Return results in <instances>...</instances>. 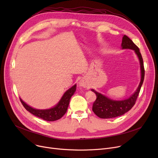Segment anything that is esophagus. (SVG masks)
Segmentation results:
<instances>
[{"label": "esophagus", "instance_id": "esophagus-1", "mask_svg": "<svg viewBox=\"0 0 158 158\" xmlns=\"http://www.w3.org/2000/svg\"><path fill=\"white\" fill-rule=\"evenodd\" d=\"M79 86H81V87H86V82L85 81V80H81L79 82Z\"/></svg>", "mask_w": 158, "mask_h": 158}]
</instances>
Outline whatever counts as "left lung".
<instances>
[{
    "label": "left lung",
    "instance_id": "8db88e82",
    "mask_svg": "<svg viewBox=\"0 0 158 158\" xmlns=\"http://www.w3.org/2000/svg\"><path fill=\"white\" fill-rule=\"evenodd\" d=\"M122 49L133 50L137 55L140 64L141 79L136 90L128 98L122 101H114L98 93L94 89L91 90L97 95V98L92 107L94 113L101 118H111L119 117L129 111L135 104L136 98L143 82L145 76V70L143 58L139 52V48L133 43L128 36L123 35L121 44Z\"/></svg>",
    "mask_w": 158,
    "mask_h": 158
}]
</instances>
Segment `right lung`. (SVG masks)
Segmentation results:
<instances>
[{
  "instance_id": "add662e5",
  "label": "right lung",
  "mask_w": 158,
  "mask_h": 158,
  "mask_svg": "<svg viewBox=\"0 0 158 158\" xmlns=\"http://www.w3.org/2000/svg\"><path fill=\"white\" fill-rule=\"evenodd\" d=\"M76 85H74L68 90H66L58 103L50 109L38 110L33 108L32 107L23 102L21 98H20V100L26 110L36 117L46 121H55L60 119L66 113L68 109L70 98L74 93L76 92Z\"/></svg>"
}]
</instances>
